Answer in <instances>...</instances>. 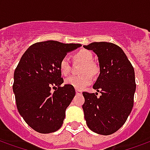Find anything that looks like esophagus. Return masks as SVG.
Masks as SVG:
<instances>
[{"instance_id": "esophagus-1", "label": "esophagus", "mask_w": 150, "mask_h": 150, "mask_svg": "<svg viewBox=\"0 0 150 150\" xmlns=\"http://www.w3.org/2000/svg\"><path fill=\"white\" fill-rule=\"evenodd\" d=\"M75 92H76V94H77V95H81L82 94V91H81V90H79V89H76V90H75Z\"/></svg>"}]
</instances>
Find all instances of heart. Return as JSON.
<instances>
[{
    "instance_id": "1",
    "label": "heart",
    "mask_w": 150,
    "mask_h": 150,
    "mask_svg": "<svg viewBox=\"0 0 150 150\" xmlns=\"http://www.w3.org/2000/svg\"><path fill=\"white\" fill-rule=\"evenodd\" d=\"M75 59L83 63L80 70L82 75L70 76L66 79L65 83L75 89H83L91 84L93 81L92 75H96L99 70L97 66L92 62L93 54L88 50H80L75 54ZM59 70L63 75H67L71 71L70 60L67 56L62 57L60 60Z\"/></svg>"
}]
</instances>
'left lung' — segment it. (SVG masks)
Listing matches in <instances>:
<instances>
[{
    "label": "left lung",
    "instance_id": "8db88e82",
    "mask_svg": "<svg viewBox=\"0 0 150 150\" xmlns=\"http://www.w3.org/2000/svg\"><path fill=\"white\" fill-rule=\"evenodd\" d=\"M98 56L100 75L93 85L97 92L83 91L84 118L88 128L101 135H110L125 123L133 107L135 73L131 62L116 44L106 42L83 46Z\"/></svg>",
    "mask_w": 150,
    "mask_h": 150
}]
</instances>
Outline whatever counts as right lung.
Segmentation results:
<instances>
[{
	"label": "right lung",
	"mask_w": 150,
	"mask_h": 150,
	"mask_svg": "<svg viewBox=\"0 0 150 150\" xmlns=\"http://www.w3.org/2000/svg\"><path fill=\"white\" fill-rule=\"evenodd\" d=\"M79 46L51 40L34 43L15 69L13 91L18 110L28 125L40 133L54 132L62 127L75 91L71 85L61 87L59 62Z\"/></svg>",
	"instance_id": "add662e5"
}]
</instances>
